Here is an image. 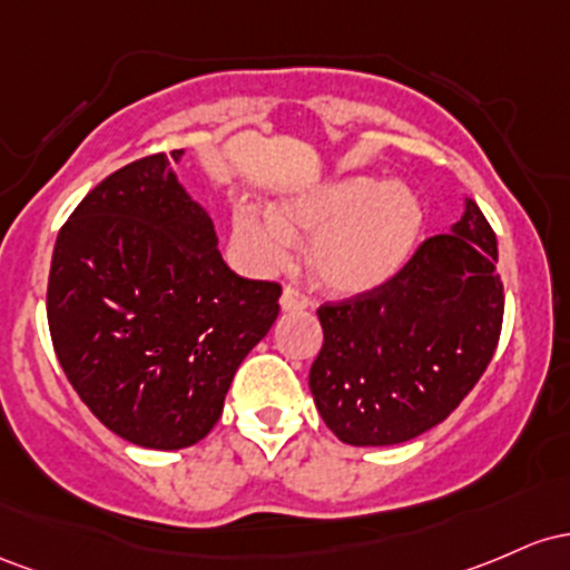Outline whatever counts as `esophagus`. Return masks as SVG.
<instances>
[{
    "instance_id": "34e87169",
    "label": "esophagus",
    "mask_w": 570,
    "mask_h": 570,
    "mask_svg": "<svg viewBox=\"0 0 570 570\" xmlns=\"http://www.w3.org/2000/svg\"><path fill=\"white\" fill-rule=\"evenodd\" d=\"M279 304H283L285 312H293V309H306V306H309L312 302H309V296H306V293L302 291V287L285 285Z\"/></svg>"
}]
</instances>
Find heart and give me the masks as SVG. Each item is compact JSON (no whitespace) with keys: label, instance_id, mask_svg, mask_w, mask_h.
I'll list each match as a JSON object with an SVG mask.
<instances>
[{"label":"heart","instance_id":"obj_1","mask_svg":"<svg viewBox=\"0 0 570 570\" xmlns=\"http://www.w3.org/2000/svg\"><path fill=\"white\" fill-rule=\"evenodd\" d=\"M232 228L236 250L255 268L277 266L296 234H315L312 277L334 293H363L406 264L423 228V207L404 185L344 177L285 202L279 213L239 204Z\"/></svg>","mask_w":570,"mask_h":570}]
</instances>
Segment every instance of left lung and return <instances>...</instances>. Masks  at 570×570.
Returning a JSON list of instances; mask_svg holds the SVG:
<instances>
[{
	"label": "left lung",
	"instance_id": "obj_1",
	"mask_svg": "<svg viewBox=\"0 0 570 570\" xmlns=\"http://www.w3.org/2000/svg\"><path fill=\"white\" fill-rule=\"evenodd\" d=\"M495 264V232L469 199L452 234L425 239L387 283L320 304L309 387L344 444L420 436L474 390L501 338Z\"/></svg>",
	"mask_w": 570,
	"mask_h": 570
}]
</instances>
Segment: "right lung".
I'll return each mask as SVG.
<instances>
[{
  "instance_id": "obj_1",
  "label": "right lung",
  "mask_w": 570,
  "mask_h": 570,
  "mask_svg": "<svg viewBox=\"0 0 570 570\" xmlns=\"http://www.w3.org/2000/svg\"><path fill=\"white\" fill-rule=\"evenodd\" d=\"M279 296L277 283L226 266L209 215L156 153L105 177L61 226L48 325L101 425L147 450H183L215 428Z\"/></svg>"
}]
</instances>
